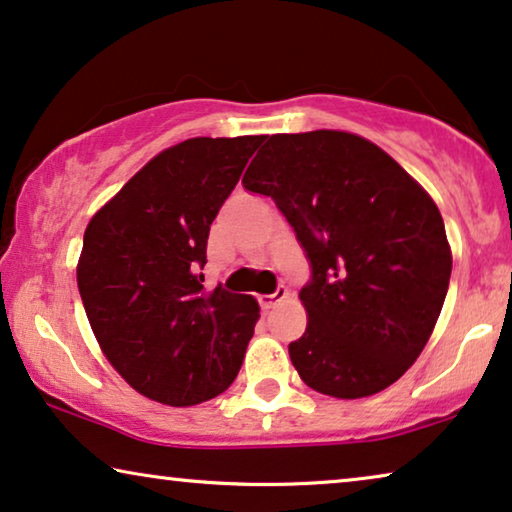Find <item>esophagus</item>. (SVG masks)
Listing matches in <instances>:
<instances>
[{"label":"esophagus","mask_w":512,"mask_h":512,"mask_svg":"<svg viewBox=\"0 0 512 512\" xmlns=\"http://www.w3.org/2000/svg\"><path fill=\"white\" fill-rule=\"evenodd\" d=\"M283 299H287V287L285 285H278L276 292H273V294H262V297H259V306L269 311V308L278 306Z\"/></svg>","instance_id":"esophagus-1"}]
</instances>
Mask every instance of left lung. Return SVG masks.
Segmentation results:
<instances>
[{"label":"left lung","instance_id":"left-lung-1","mask_svg":"<svg viewBox=\"0 0 512 512\" xmlns=\"http://www.w3.org/2000/svg\"><path fill=\"white\" fill-rule=\"evenodd\" d=\"M243 187L276 201L311 262L308 327L290 343L301 380L336 399L390 387L420 357L450 285L429 194L376 143L334 129L269 136Z\"/></svg>","mask_w":512,"mask_h":512}]
</instances>
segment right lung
Returning a JSON list of instances; mask_svg holds the SVG:
<instances>
[{
	"label": "right lung",
	"mask_w": 512,
	"mask_h": 512,
	"mask_svg": "<svg viewBox=\"0 0 512 512\" xmlns=\"http://www.w3.org/2000/svg\"><path fill=\"white\" fill-rule=\"evenodd\" d=\"M264 136H197L153 157L90 220L78 259L90 327L143 397L194 406L234 383L259 306L204 287L211 222Z\"/></svg>",
	"instance_id": "obj_1"
}]
</instances>
